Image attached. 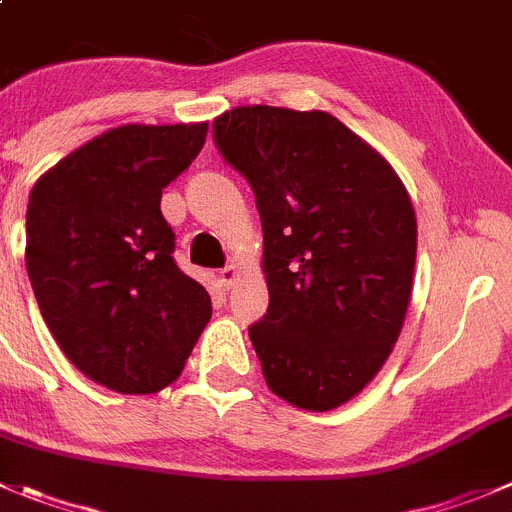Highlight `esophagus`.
<instances>
[{"instance_id":"obj_1","label":"esophagus","mask_w":512,"mask_h":512,"mask_svg":"<svg viewBox=\"0 0 512 512\" xmlns=\"http://www.w3.org/2000/svg\"><path fill=\"white\" fill-rule=\"evenodd\" d=\"M236 279H238L236 266H223V269L218 271V281H221L223 289H231V286L236 284Z\"/></svg>"}]
</instances>
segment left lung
<instances>
[{"label": "left lung", "instance_id": "obj_1", "mask_svg": "<svg viewBox=\"0 0 512 512\" xmlns=\"http://www.w3.org/2000/svg\"><path fill=\"white\" fill-rule=\"evenodd\" d=\"M213 143L256 196L269 309L248 326L271 392L326 412L362 392L399 337L417 221L392 165L334 115L251 105Z\"/></svg>", "mask_w": 512, "mask_h": 512}]
</instances>
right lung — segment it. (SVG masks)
<instances>
[{
    "label": "right lung",
    "mask_w": 512,
    "mask_h": 512,
    "mask_svg": "<svg viewBox=\"0 0 512 512\" xmlns=\"http://www.w3.org/2000/svg\"><path fill=\"white\" fill-rule=\"evenodd\" d=\"M208 125H123L42 175L27 206V274L65 357L92 382L150 394L173 382L211 296L173 259L160 196Z\"/></svg>",
    "instance_id": "add662e5"
}]
</instances>
